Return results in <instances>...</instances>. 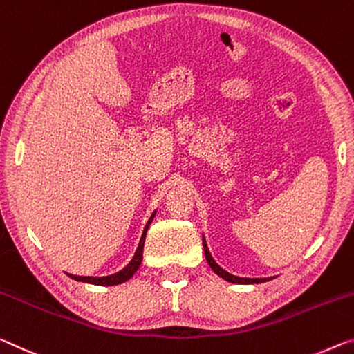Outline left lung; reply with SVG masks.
<instances>
[{"label": "left lung", "instance_id": "left-lung-1", "mask_svg": "<svg viewBox=\"0 0 354 354\" xmlns=\"http://www.w3.org/2000/svg\"><path fill=\"white\" fill-rule=\"evenodd\" d=\"M203 249H205V257H206V261L209 268L214 271L218 277H222L223 280H227V282H232V283H241V285H250V283H263V282H268V280H271L272 277H263V279H250V277H238V276H233V274L227 272L225 269H222L221 266L217 265L214 258H212L209 249H207V244H206V239L203 236Z\"/></svg>", "mask_w": 354, "mask_h": 354}]
</instances>
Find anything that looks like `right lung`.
<instances>
[{
	"label": "right lung",
	"instance_id": "obj_1",
	"mask_svg": "<svg viewBox=\"0 0 354 354\" xmlns=\"http://www.w3.org/2000/svg\"><path fill=\"white\" fill-rule=\"evenodd\" d=\"M156 216V211L151 214V217L148 218L147 225H145L143 230V234L142 238H140V243H138V248L136 250V254H133L132 260L129 261V265L126 268H122L121 271H118L115 274H111V276H104V277H91V276H74V274H67L71 279L77 280V282H85V283H91V285H100V287H111V285H120V283H124L127 282L129 279H131L133 274L138 271L140 265H142L143 261V248H145V239H147V233H148V228L151 225V222H153V218Z\"/></svg>",
	"mask_w": 354,
	"mask_h": 354
}]
</instances>
